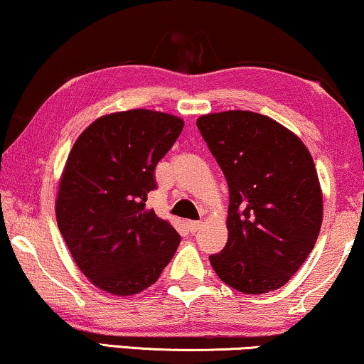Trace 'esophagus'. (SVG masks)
Returning <instances> with one entry per match:
<instances>
[{
	"label": "esophagus",
	"mask_w": 364,
	"mask_h": 364,
	"mask_svg": "<svg viewBox=\"0 0 364 364\" xmlns=\"http://www.w3.org/2000/svg\"><path fill=\"white\" fill-rule=\"evenodd\" d=\"M200 227H202V222H193V220L192 222H187V228L191 232H197Z\"/></svg>",
	"instance_id": "1"
}]
</instances>
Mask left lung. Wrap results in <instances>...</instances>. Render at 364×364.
Segmentation results:
<instances>
[{"instance_id":"obj_1","label":"left lung","mask_w":364,"mask_h":364,"mask_svg":"<svg viewBox=\"0 0 364 364\" xmlns=\"http://www.w3.org/2000/svg\"><path fill=\"white\" fill-rule=\"evenodd\" d=\"M197 127L228 183V240L210 255L228 287L260 295L285 285L310 255L323 220V196L305 144L250 111L200 116Z\"/></svg>"}]
</instances>
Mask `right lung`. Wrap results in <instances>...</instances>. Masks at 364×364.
<instances>
[{
    "mask_svg": "<svg viewBox=\"0 0 364 364\" xmlns=\"http://www.w3.org/2000/svg\"><path fill=\"white\" fill-rule=\"evenodd\" d=\"M172 114H106L77 137L56 198L59 232L87 280L129 296L146 290L172 260L181 235L146 207L154 171L181 136Z\"/></svg>",
    "mask_w": 364,
    "mask_h": 364,
    "instance_id": "obj_1",
    "label": "right lung"
}]
</instances>
